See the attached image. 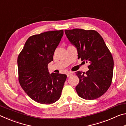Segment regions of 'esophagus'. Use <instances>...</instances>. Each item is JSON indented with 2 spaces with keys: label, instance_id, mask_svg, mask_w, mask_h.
<instances>
[{
  "label": "esophagus",
  "instance_id": "esophagus-1",
  "mask_svg": "<svg viewBox=\"0 0 126 126\" xmlns=\"http://www.w3.org/2000/svg\"><path fill=\"white\" fill-rule=\"evenodd\" d=\"M72 74H73V73H72V72H68V73H67V77H70V76H71Z\"/></svg>",
  "mask_w": 126,
  "mask_h": 126
}]
</instances>
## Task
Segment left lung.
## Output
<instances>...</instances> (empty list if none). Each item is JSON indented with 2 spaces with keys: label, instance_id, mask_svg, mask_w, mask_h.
<instances>
[{
  "label": "left lung",
  "instance_id": "left-lung-1",
  "mask_svg": "<svg viewBox=\"0 0 126 126\" xmlns=\"http://www.w3.org/2000/svg\"><path fill=\"white\" fill-rule=\"evenodd\" d=\"M65 35L77 49L78 59L88 63L86 73L76 72L79 82L76 87L78 95L88 100L97 99L111 84L113 59L101 35L94 30H65Z\"/></svg>",
  "mask_w": 126,
  "mask_h": 126
}]
</instances>
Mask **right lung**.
Returning a JSON list of instances; mask_svg holds the SVG:
<instances>
[{"instance_id": "right-lung-1", "label": "right lung", "mask_w": 126, "mask_h": 126, "mask_svg": "<svg viewBox=\"0 0 126 126\" xmlns=\"http://www.w3.org/2000/svg\"><path fill=\"white\" fill-rule=\"evenodd\" d=\"M63 35V30L33 35L25 42L18 57V79L27 95L39 103L50 104L61 97L65 74H49V63Z\"/></svg>"}]
</instances>
